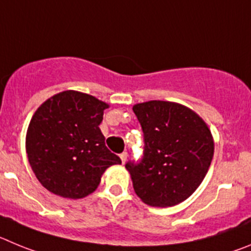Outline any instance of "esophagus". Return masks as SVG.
Here are the masks:
<instances>
[{
	"instance_id": "obj_1",
	"label": "esophagus",
	"mask_w": 251,
	"mask_h": 251,
	"mask_svg": "<svg viewBox=\"0 0 251 251\" xmlns=\"http://www.w3.org/2000/svg\"><path fill=\"white\" fill-rule=\"evenodd\" d=\"M127 152H123V153H120V159H121V161H123V164H125L126 162V160H127Z\"/></svg>"
}]
</instances>
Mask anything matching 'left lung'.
Wrapping results in <instances>:
<instances>
[{
  "instance_id": "left-lung-1",
  "label": "left lung",
  "mask_w": 251,
  "mask_h": 251,
  "mask_svg": "<svg viewBox=\"0 0 251 251\" xmlns=\"http://www.w3.org/2000/svg\"><path fill=\"white\" fill-rule=\"evenodd\" d=\"M144 132V156L126 162L136 195L150 206L168 207L186 200L206 175L214 140L201 117L170 101L132 107Z\"/></svg>"
}]
</instances>
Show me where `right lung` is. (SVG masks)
<instances>
[{"mask_svg":"<svg viewBox=\"0 0 251 251\" xmlns=\"http://www.w3.org/2000/svg\"><path fill=\"white\" fill-rule=\"evenodd\" d=\"M109 105L78 91L60 92L45 101L27 128L26 152L37 180L62 198L94 193L101 176L120 157L105 145L99 125Z\"/></svg>","mask_w":251,"mask_h":251,"instance_id":"add662e5","label":"right lung"}]
</instances>
